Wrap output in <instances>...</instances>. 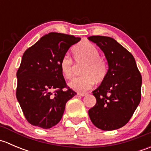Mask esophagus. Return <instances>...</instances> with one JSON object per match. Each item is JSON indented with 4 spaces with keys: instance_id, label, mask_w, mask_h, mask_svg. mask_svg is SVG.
I'll list each match as a JSON object with an SVG mask.
<instances>
[{
    "instance_id": "34e87169",
    "label": "esophagus",
    "mask_w": 151,
    "mask_h": 151,
    "mask_svg": "<svg viewBox=\"0 0 151 151\" xmlns=\"http://www.w3.org/2000/svg\"><path fill=\"white\" fill-rule=\"evenodd\" d=\"M86 94V93H77V96H85Z\"/></svg>"
}]
</instances>
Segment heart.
Here are the masks:
<instances>
[{"mask_svg":"<svg viewBox=\"0 0 151 151\" xmlns=\"http://www.w3.org/2000/svg\"><path fill=\"white\" fill-rule=\"evenodd\" d=\"M73 57L77 65H84L82 68L83 76L69 82L68 86L79 92H85L93 86L94 83H100L107 73V65L104 58L99 56L96 47L88 42H81L72 50ZM60 68L63 77L70 79L74 76L75 65L72 59L64 55L60 62Z\"/></svg>","mask_w":151,"mask_h":151,"instance_id":"obj_1","label":"heart"}]
</instances>
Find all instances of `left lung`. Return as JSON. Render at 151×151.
Masks as SVG:
<instances>
[{"label": "left lung", "instance_id": "8db88e82", "mask_svg": "<svg viewBox=\"0 0 151 151\" xmlns=\"http://www.w3.org/2000/svg\"><path fill=\"white\" fill-rule=\"evenodd\" d=\"M88 39L102 50L108 63L106 77L93 91L96 103L88 115L99 129L115 130L129 122L140 102L141 74L132 53L116 40L102 36Z\"/></svg>", "mask_w": 151, "mask_h": 151}]
</instances>
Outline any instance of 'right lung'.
<instances>
[{
  "instance_id": "obj_1",
  "label": "right lung",
  "mask_w": 151,
  "mask_h": 151,
  "mask_svg": "<svg viewBox=\"0 0 151 151\" xmlns=\"http://www.w3.org/2000/svg\"><path fill=\"white\" fill-rule=\"evenodd\" d=\"M80 39L49 33L24 52L17 72L16 96L25 118L33 126L47 129L58 124L66 102L77 94L67 87L60 62L70 47Z\"/></svg>"
}]
</instances>
